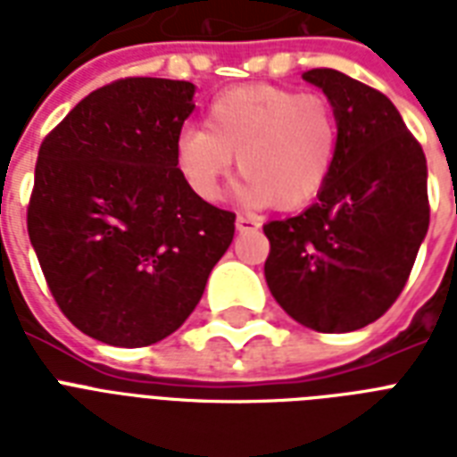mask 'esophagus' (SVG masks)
I'll return each instance as SVG.
<instances>
[{
    "instance_id": "esophagus-1",
    "label": "esophagus",
    "mask_w": 457,
    "mask_h": 457,
    "mask_svg": "<svg viewBox=\"0 0 457 457\" xmlns=\"http://www.w3.org/2000/svg\"><path fill=\"white\" fill-rule=\"evenodd\" d=\"M235 225H237V229H239V232H251V229L261 228V222H258L256 218H251V215H242V213L237 215Z\"/></svg>"
}]
</instances>
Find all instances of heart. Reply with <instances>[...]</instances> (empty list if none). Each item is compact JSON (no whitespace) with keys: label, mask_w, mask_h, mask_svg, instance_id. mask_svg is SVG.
<instances>
[{"label":"heart","mask_w":457,"mask_h":457,"mask_svg":"<svg viewBox=\"0 0 457 457\" xmlns=\"http://www.w3.org/2000/svg\"><path fill=\"white\" fill-rule=\"evenodd\" d=\"M204 128H185L175 163L199 199H220L237 158L239 194L253 206H308L332 175L339 125L325 96L278 85H242L211 102Z\"/></svg>","instance_id":"b5f03b06"}]
</instances>
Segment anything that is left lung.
<instances>
[{
    "label": "left lung",
    "mask_w": 457,
    "mask_h": 457,
    "mask_svg": "<svg viewBox=\"0 0 457 457\" xmlns=\"http://www.w3.org/2000/svg\"><path fill=\"white\" fill-rule=\"evenodd\" d=\"M339 125L332 175L301 215L263 225L265 282L287 315L315 332H353L403 292L429 228L427 161L377 89L312 68Z\"/></svg>",
    "instance_id": "1"
}]
</instances>
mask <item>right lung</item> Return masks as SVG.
Wrapping results in <instances>:
<instances>
[{"label": "right lung", "mask_w": 457, "mask_h": 457, "mask_svg": "<svg viewBox=\"0 0 457 457\" xmlns=\"http://www.w3.org/2000/svg\"><path fill=\"white\" fill-rule=\"evenodd\" d=\"M194 85L125 78L87 95L39 146L28 235L71 322L111 346L185 322L235 237L175 163Z\"/></svg>", "instance_id": "obj_1"}]
</instances>
